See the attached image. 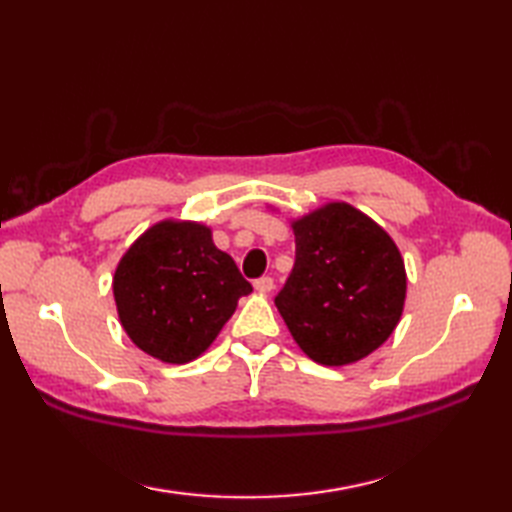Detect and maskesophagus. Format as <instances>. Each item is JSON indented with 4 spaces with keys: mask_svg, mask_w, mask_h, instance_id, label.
I'll list each match as a JSON object with an SVG mask.
<instances>
[{
    "mask_svg": "<svg viewBox=\"0 0 512 512\" xmlns=\"http://www.w3.org/2000/svg\"><path fill=\"white\" fill-rule=\"evenodd\" d=\"M253 286H255L257 292H262V295H266V292H270V290L275 288L273 277H259V279L253 281Z\"/></svg>",
    "mask_w": 512,
    "mask_h": 512,
    "instance_id": "esophagus-1",
    "label": "esophagus"
}]
</instances>
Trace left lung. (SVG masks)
Listing matches in <instances>:
<instances>
[{
  "mask_svg": "<svg viewBox=\"0 0 512 512\" xmlns=\"http://www.w3.org/2000/svg\"><path fill=\"white\" fill-rule=\"evenodd\" d=\"M295 266L275 306L314 363L350 365L400 321L407 275L400 250L354 206L330 202L292 222Z\"/></svg>",
  "mask_w": 512,
  "mask_h": 512,
  "instance_id": "8db88e82",
  "label": "left lung"
}]
</instances>
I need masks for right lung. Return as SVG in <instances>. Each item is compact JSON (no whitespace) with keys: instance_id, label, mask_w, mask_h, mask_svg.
I'll return each instance as SVG.
<instances>
[{"instance_id":"obj_1","label":"right lung","mask_w":512,"mask_h":512,"mask_svg":"<svg viewBox=\"0 0 512 512\" xmlns=\"http://www.w3.org/2000/svg\"><path fill=\"white\" fill-rule=\"evenodd\" d=\"M253 286L198 222H158L129 246L114 273L118 319L162 363L198 358Z\"/></svg>"}]
</instances>
